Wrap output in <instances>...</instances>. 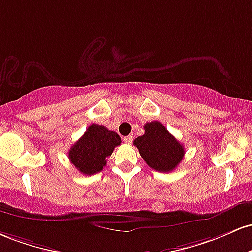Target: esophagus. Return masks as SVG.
Returning a JSON list of instances; mask_svg holds the SVG:
<instances>
[{
	"mask_svg": "<svg viewBox=\"0 0 252 252\" xmlns=\"http://www.w3.org/2000/svg\"><path fill=\"white\" fill-rule=\"evenodd\" d=\"M124 141H125L126 144H132V141H133V137H132V135H127V137H124Z\"/></svg>",
	"mask_w": 252,
	"mask_h": 252,
	"instance_id": "34e87169",
	"label": "esophagus"
}]
</instances>
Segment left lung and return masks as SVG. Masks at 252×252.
<instances>
[{"label": "left lung", "instance_id": "left-lung-1", "mask_svg": "<svg viewBox=\"0 0 252 252\" xmlns=\"http://www.w3.org/2000/svg\"><path fill=\"white\" fill-rule=\"evenodd\" d=\"M145 133L135 138L133 144L139 150L141 158L154 170L170 172L179 165L185 156V148L159 121L144 125Z\"/></svg>", "mask_w": 252, "mask_h": 252}]
</instances>
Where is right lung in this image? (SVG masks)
<instances>
[{"mask_svg": "<svg viewBox=\"0 0 252 252\" xmlns=\"http://www.w3.org/2000/svg\"><path fill=\"white\" fill-rule=\"evenodd\" d=\"M120 144V137L115 132L92 124L69 150V159L83 175H94L106 166V159Z\"/></svg>", "mask_w": 252, "mask_h": 252, "instance_id": "obj_1", "label": "right lung"}]
</instances>
